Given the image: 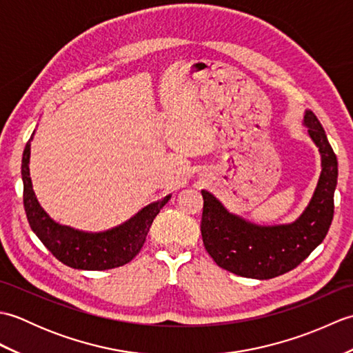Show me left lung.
Segmentation results:
<instances>
[{
    "instance_id": "1",
    "label": "left lung",
    "mask_w": 353,
    "mask_h": 353,
    "mask_svg": "<svg viewBox=\"0 0 353 353\" xmlns=\"http://www.w3.org/2000/svg\"><path fill=\"white\" fill-rule=\"evenodd\" d=\"M305 125L321 156L317 188L303 214L291 224L258 226L230 214L211 192L201 191V238L216 265L243 277L272 279L296 268L323 241L334 219L339 162L326 133L311 110Z\"/></svg>"
}]
</instances>
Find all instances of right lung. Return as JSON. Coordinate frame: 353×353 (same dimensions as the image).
I'll use <instances>...</instances> for the list:
<instances>
[{"mask_svg": "<svg viewBox=\"0 0 353 353\" xmlns=\"http://www.w3.org/2000/svg\"><path fill=\"white\" fill-rule=\"evenodd\" d=\"M32 138L22 153L21 172L27 220L42 244L62 264L77 270H109L130 262L144 245L154 216L167 205L171 196L142 208L129 221L106 232H83L63 226L50 219L34 196L28 168Z\"/></svg>", "mask_w": 353, "mask_h": 353, "instance_id": "obj_1", "label": "right lung"}]
</instances>
